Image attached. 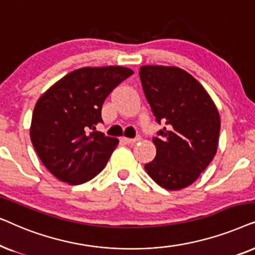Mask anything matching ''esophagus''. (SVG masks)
Instances as JSON below:
<instances>
[{
  "mask_svg": "<svg viewBox=\"0 0 255 255\" xmlns=\"http://www.w3.org/2000/svg\"><path fill=\"white\" fill-rule=\"evenodd\" d=\"M140 135H137L136 137H134V138H129V137H124L122 138V141L124 142H126V143H128V144H134L135 142H137V141H140Z\"/></svg>",
  "mask_w": 255,
  "mask_h": 255,
  "instance_id": "34e87169",
  "label": "esophagus"
}]
</instances>
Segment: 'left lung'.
Returning a JSON list of instances; mask_svg holds the SVG:
<instances>
[{
    "label": "left lung",
    "instance_id": "1",
    "mask_svg": "<svg viewBox=\"0 0 255 255\" xmlns=\"http://www.w3.org/2000/svg\"><path fill=\"white\" fill-rule=\"evenodd\" d=\"M138 73L156 121L165 124L152 137L156 156L144 169L162 188L184 189L215 157L218 110L205 88L179 67L145 65Z\"/></svg>",
    "mask_w": 255,
    "mask_h": 255
}]
</instances>
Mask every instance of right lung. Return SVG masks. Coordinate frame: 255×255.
<instances>
[{
	"instance_id": "obj_1",
	"label": "right lung",
	"mask_w": 255,
	"mask_h": 255,
	"mask_svg": "<svg viewBox=\"0 0 255 255\" xmlns=\"http://www.w3.org/2000/svg\"><path fill=\"white\" fill-rule=\"evenodd\" d=\"M124 66L74 70L42 94L30 138L40 161L59 181L83 184L106 167L119 140L96 130L104 101L133 74Z\"/></svg>"
}]
</instances>
